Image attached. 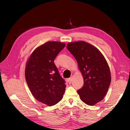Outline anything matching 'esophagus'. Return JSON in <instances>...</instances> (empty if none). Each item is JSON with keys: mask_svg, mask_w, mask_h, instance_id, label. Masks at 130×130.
Wrapping results in <instances>:
<instances>
[{"mask_svg": "<svg viewBox=\"0 0 130 130\" xmlns=\"http://www.w3.org/2000/svg\"><path fill=\"white\" fill-rule=\"evenodd\" d=\"M72 80V77H70L68 79V81L69 83H71Z\"/></svg>", "mask_w": 130, "mask_h": 130, "instance_id": "34e87169", "label": "esophagus"}]
</instances>
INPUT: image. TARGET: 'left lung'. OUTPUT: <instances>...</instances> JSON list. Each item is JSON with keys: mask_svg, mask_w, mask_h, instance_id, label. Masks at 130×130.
Listing matches in <instances>:
<instances>
[{"mask_svg": "<svg viewBox=\"0 0 130 130\" xmlns=\"http://www.w3.org/2000/svg\"><path fill=\"white\" fill-rule=\"evenodd\" d=\"M67 48L76 58L84 77V85L77 93L80 99L93 105L104 99L111 84L109 68L99 50L84 41L68 43Z\"/></svg>", "mask_w": 130, "mask_h": 130, "instance_id": "1", "label": "left lung"}]
</instances>
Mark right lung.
<instances>
[{"mask_svg":"<svg viewBox=\"0 0 130 130\" xmlns=\"http://www.w3.org/2000/svg\"><path fill=\"white\" fill-rule=\"evenodd\" d=\"M65 44L49 41L34 50L26 63L25 78L32 95L48 106L62 99L65 81L61 77L54 61Z\"/></svg>","mask_w":130,"mask_h":130,"instance_id":"add662e5","label":"right lung"}]
</instances>
